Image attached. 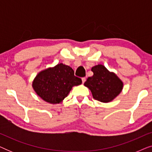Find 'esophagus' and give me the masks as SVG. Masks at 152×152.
Segmentation results:
<instances>
[{
	"label": "esophagus",
	"mask_w": 152,
	"mask_h": 152,
	"mask_svg": "<svg viewBox=\"0 0 152 152\" xmlns=\"http://www.w3.org/2000/svg\"><path fill=\"white\" fill-rule=\"evenodd\" d=\"M82 82L83 84H84V83L85 82H86V78H85V77H82Z\"/></svg>",
	"instance_id": "obj_1"
}]
</instances>
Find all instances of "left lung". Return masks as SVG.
<instances>
[{
    "label": "left lung",
    "instance_id": "8db88e82",
    "mask_svg": "<svg viewBox=\"0 0 152 152\" xmlns=\"http://www.w3.org/2000/svg\"><path fill=\"white\" fill-rule=\"evenodd\" d=\"M91 70L93 75L88 77L84 86L89 88L96 100L103 103L113 101L123 89V82L102 64L94 66Z\"/></svg>",
    "mask_w": 152,
    "mask_h": 152
}]
</instances>
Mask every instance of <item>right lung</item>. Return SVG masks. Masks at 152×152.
Returning a JSON list of instances; mask_svg holds the SVG:
<instances>
[{
  "label": "right lung",
  "instance_id": "1",
  "mask_svg": "<svg viewBox=\"0 0 152 152\" xmlns=\"http://www.w3.org/2000/svg\"><path fill=\"white\" fill-rule=\"evenodd\" d=\"M82 84L74 70L62 63L41 70L32 81V88L43 100L57 104L68 96L72 87Z\"/></svg>",
  "mask_w": 152,
  "mask_h": 152
}]
</instances>
